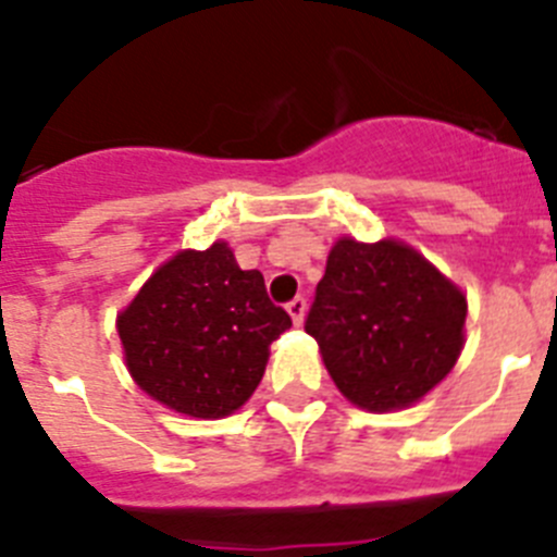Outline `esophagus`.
<instances>
[{
	"label": "esophagus",
	"mask_w": 557,
	"mask_h": 557,
	"mask_svg": "<svg viewBox=\"0 0 557 557\" xmlns=\"http://www.w3.org/2000/svg\"><path fill=\"white\" fill-rule=\"evenodd\" d=\"M287 312H289V318H293L295 326H298V323H304V314H307V298H304V295H295L293 301L287 304Z\"/></svg>",
	"instance_id": "obj_1"
}]
</instances>
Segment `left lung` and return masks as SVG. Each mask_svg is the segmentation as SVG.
Listing matches in <instances>:
<instances>
[{
	"label": "left lung",
	"instance_id": "8db88e82",
	"mask_svg": "<svg viewBox=\"0 0 557 557\" xmlns=\"http://www.w3.org/2000/svg\"><path fill=\"white\" fill-rule=\"evenodd\" d=\"M466 298L407 245L339 239L314 289L307 334L339 393L362 410L407 407L455 368Z\"/></svg>",
	"mask_w": 557,
	"mask_h": 557
}]
</instances>
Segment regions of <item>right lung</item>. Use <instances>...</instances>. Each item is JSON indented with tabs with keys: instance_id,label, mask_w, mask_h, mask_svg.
Wrapping results in <instances>:
<instances>
[{
	"instance_id": "right-lung-1",
	"label": "right lung",
	"mask_w": 557,
	"mask_h": 557,
	"mask_svg": "<svg viewBox=\"0 0 557 557\" xmlns=\"http://www.w3.org/2000/svg\"><path fill=\"white\" fill-rule=\"evenodd\" d=\"M289 326L262 273L239 268L225 243L181 250L116 321L136 385L195 418L239 410L262 382L270 343Z\"/></svg>"
}]
</instances>
